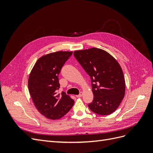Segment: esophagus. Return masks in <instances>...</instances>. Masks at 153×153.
Wrapping results in <instances>:
<instances>
[{"instance_id": "34e87169", "label": "esophagus", "mask_w": 153, "mask_h": 153, "mask_svg": "<svg viewBox=\"0 0 153 153\" xmlns=\"http://www.w3.org/2000/svg\"><path fill=\"white\" fill-rule=\"evenodd\" d=\"M82 94H83V92H80V93L78 94V95H76V98H80V97H82Z\"/></svg>"}]
</instances>
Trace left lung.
<instances>
[{
  "label": "left lung",
  "instance_id": "left-lung-1",
  "mask_svg": "<svg viewBox=\"0 0 153 153\" xmlns=\"http://www.w3.org/2000/svg\"><path fill=\"white\" fill-rule=\"evenodd\" d=\"M74 56L91 77L92 112L109 115L115 111L125 95L126 85L122 68L113 56L98 48L75 50Z\"/></svg>",
  "mask_w": 153,
  "mask_h": 153
}]
</instances>
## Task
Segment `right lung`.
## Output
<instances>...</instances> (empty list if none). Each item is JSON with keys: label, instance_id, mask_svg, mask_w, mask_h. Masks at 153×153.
<instances>
[{"label": "right lung", "instance_id": "obj_1", "mask_svg": "<svg viewBox=\"0 0 153 153\" xmlns=\"http://www.w3.org/2000/svg\"><path fill=\"white\" fill-rule=\"evenodd\" d=\"M73 52L58 51L41 56L29 74L28 87L32 101L39 112L49 119L65 115L74 100L64 92L57 94L60 88L58 75Z\"/></svg>", "mask_w": 153, "mask_h": 153}]
</instances>
